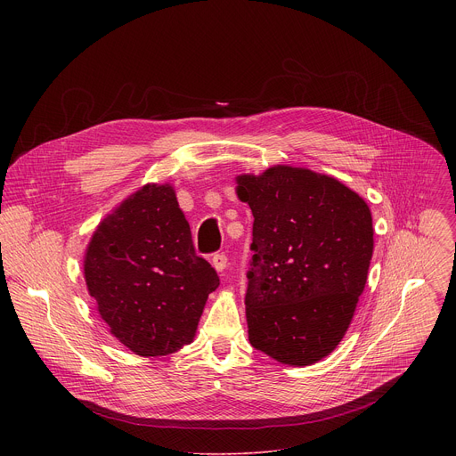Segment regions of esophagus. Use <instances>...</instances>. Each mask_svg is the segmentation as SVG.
Masks as SVG:
<instances>
[{
  "label": "esophagus",
  "mask_w": 456,
  "mask_h": 456,
  "mask_svg": "<svg viewBox=\"0 0 456 456\" xmlns=\"http://www.w3.org/2000/svg\"><path fill=\"white\" fill-rule=\"evenodd\" d=\"M211 264H213V267H215L218 273H224L225 267H227V256H225L224 252H218V254L213 256Z\"/></svg>",
  "instance_id": "esophagus-1"
}]
</instances>
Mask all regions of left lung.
<instances>
[{"mask_svg": "<svg viewBox=\"0 0 456 456\" xmlns=\"http://www.w3.org/2000/svg\"><path fill=\"white\" fill-rule=\"evenodd\" d=\"M236 183L254 216L248 341L278 362L310 366L341 343L364 290L370 208L338 178L306 167L273 166Z\"/></svg>", "mask_w": 456, "mask_h": 456, "instance_id": "8db88e82", "label": "left lung"}]
</instances>
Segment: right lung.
Segmentation results:
<instances>
[{"mask_svg":"<svg viewBox=\"0 0 456 456\" xmlns=\"http://www.w3.org/2000/svg\"><path fill=\"white\" fill-rule=\"evenodd\" d=\"M85 281L110 334L142 357L192 343L216 271L197 256L171 183H146L97 225Z\"/></svg>","mask_w":456,"mask_h":456,"instance_id":"right-lung-1","label":"right lung"}]
</instances>
